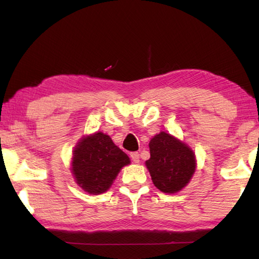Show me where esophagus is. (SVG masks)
Segmentation results:
<instances>
[{"mask_svg":"<svg viewBox=\"0 0 259 259\" xmlns=\"http://www.w3.org/2000/svg\"><path fill=\"white\" fill-rule=\"evenodd\" d=\"M130 157H131V159H133V161L135 163H139L140 157H139V153L138 152H131L130 153Z\"/></svg>","mask_w":259,"mask_h":259,"instance_id":"obj_1","label":"esophagus"}]
</instances>
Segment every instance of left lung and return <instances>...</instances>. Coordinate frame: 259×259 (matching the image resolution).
Instances as JSON below:
<instances>
[{
  "label": "left lung",
  "instance_id": "obj_1",
  "mask_svg": "<svg viewBox=\"0 0 259 259\" xmlns=\"http://www.w3.org/2000/svg\"><path fill=\"white\" fill-rule=\"evenodd\" d=\"M149 149L150 159L146 161V167L159 190L176 194L189 184L197 161L188 145L161 131L151 138Z\"/></svg>",
  "mask_w": 259,
  "mask_h": 259
}]
</instances>
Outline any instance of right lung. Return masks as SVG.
<instances>
[{"mask_svg": "<svg viewBox=\"0 0 259 259\" xmlns=\"http://www.w3.org/2000/svg\"><path fill=\"white\" fill-rule=\"evenodd\" d=\"M130 158L106 134L85 136L76 144L72 153L71 171L75 183L90 195H100L112 186Z\"/></svg>", "mask_w": 259, "mask_h": 259, "instance_id": "1", "label": "right lung"}]
</instances>
